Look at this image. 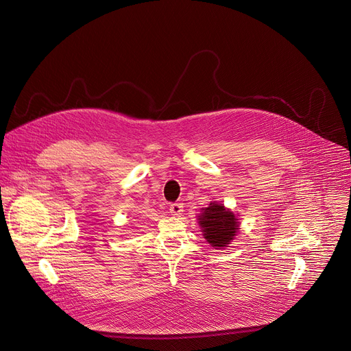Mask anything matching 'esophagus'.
<instances>
[{"label":"esophagus","mask_w":351,"mask_h":351,"mask_svg":"<svg viewBox=\"0 0 351 351\" xmlns=\"http://www.w3.org/2000/svg\"><path fill=\"white\" fill-rule=\"evenodd\" d=\"M182 213H183V204H180V203H175L169 207V214L171 215L179 217V215H182Z\"/></svg>","instance_id":"esophagus-1"}]
</instances>
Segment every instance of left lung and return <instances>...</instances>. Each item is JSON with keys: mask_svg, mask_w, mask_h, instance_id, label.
Returning a JSON list of instances; mask_svg holds the SVG:
<instances>
[{"mask_svg": "<svg viewBox=\"0 0 351 351\" xmlns=\"http://www.w3.org/2000/svg\"><path fill=\"white\" fill-rule=\"evenodd\" d=\"M197 217L204 239L214 248L222 250L223 247H229L240 229L237 215L218 202H211L207 208H202V214Z\"/></svg>", "mask_w": 351, "mask_h": 351, "instance_id": "8db88e82", "label": "left lung"}]
</instances>
